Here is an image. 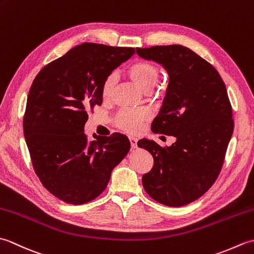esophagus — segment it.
<instances>
[{
  "label": "esophagus",
  "mask_w": 254,
  "mask_h": 254,
  "mask_svg": "<svg viewBox=\"0 0 254 254\" xmlns=\"http://www.w3.org/2000/svg\"><path fill=\"white\" fill-rule=\"evenodd\" d=\"M130 142H131L132 148H137V139H136L135 137L131 136V137H130Z\"/></svg>",
  "instance_id": "obj_1"
}]
</instances>
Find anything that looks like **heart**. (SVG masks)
Instances as JSON below:
<instances>
[{
    "mask_svg": "<svg viewBox=\"0 0 254 254\" xmlns=\"http://www.w3.org/2000/svg\"><path fill=\"white\" fill-rule=\"evenodd\" d=\"M127 74L131 79L142 90H150L159 79V69L154 64L146 61L132 63L127 68ZM116 85V75L107 76L101 86V95L104 99H109ZM148 113L145 110H123L119 113L117 126L127 133L135 134L142 130L143 123L147 120Z\"/></svg>",
    "mask_w": 254,
    "mask_h": 254,
    "instance_id": "1",
    "label": "heart"
}]
</instances>
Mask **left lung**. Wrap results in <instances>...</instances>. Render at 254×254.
Instances as JSON below:
<instances>
[{"label": "left lung", "instance_id": "8db88e82", "mask_svg": "<svg viewBox=\"0 0 254 254\" xmlns=\"http://www.w3.org/2000/svg\"><path fill=\"white\" fill-rule=\"evenodd\" d=\"M137 56L168 73L156 133L176 137L170 146L143 138L154 167L142 178L150 197L167 206H183L206 192L217 179L234 132L233 110L224 80L212 64L180 45L136 48Z\"/></svg>", "mask_w": 254, "mask_h": 254}]
</instances>
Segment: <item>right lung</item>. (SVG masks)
<instances>
[{
    "label": "right lung",
    "mask_w": 254,
    "mask_h": 254,
    "mask_svg": "<svg viewBox=\"0 0 254 254\" xmlns=\"http://www.w3.org/2000/svg\"><path fill=\"white\" fill-rule=\"evenodd\" d=\"M134 53L133 48L85 42L46 65L32 82L24 136L37 176L63 202L85 204L100 195L131 148L120 133L88 142L84 127L87 111L102 104L105 78Z\"/></svg>",
    "instance_id": "add662e5"
}]
</instances>
